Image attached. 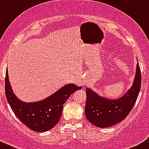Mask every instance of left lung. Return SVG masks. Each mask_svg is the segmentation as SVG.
<instances>
[{"mask_svg": "<svg viewBox=\"0 0 149 149\" xmlns=\"http://www.w3.org/2000/svg\"><path fill=\"white\" fill-rule=\"evenodd\" d=\"M141 85L139 63L136 66L133 85L127 92L117 100L101 97L89 88H86L85 115L91 124L101 128L110 127L120 123L133 109Z\"/></svg>", "mask_w": 149, "mask_h": 149, "instance_id": "obj_1", "label": "left lung"}]
</instances>
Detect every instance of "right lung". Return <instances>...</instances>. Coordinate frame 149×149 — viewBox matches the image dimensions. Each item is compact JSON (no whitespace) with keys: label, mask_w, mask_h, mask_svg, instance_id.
Returning <instances> with one entry per match:
<instances>
[{"label":"right lung","mask_w":149,"mask_h":149,"mask_svg":"<svg viewBox=\"0 0 149 149\" xmlns=\"http://www.w3.org/2000/svg\"><path fill=\"white\" fill-rule=\"evenodd\" d=\"M6 96L10 108L18 119L26 127L35 132H46L53 128L62 115L63 104L71 94L81 86L68 84L42 100L24 102L13 92L6 69L5 81Z\"/></svg>","instance_id":"obj_1"}]
</instances>
